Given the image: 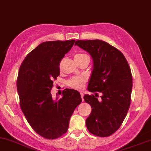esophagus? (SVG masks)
Returning a JSON list of instances; mask_svg holds the SVG:
<instances>
[{"instance_id": "esophagus-1", "label": "esophagus", "mask_w": 151, "mask_h": 151, "mask_svg": "<svg viewBox=\"0 0 151 151\" xmlns=\"http://www.w3.org/2000/svg\"><path fill=\"white\" fill-rule=\"evenodd\" d=\"M81 95L82 99H83V96H84V94H83V92H81Z\"/></svg>"}]
</instances>
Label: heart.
I'll use <instances>...</instances> for the list:
<instances>
[{
  "instance_id": "obj_1",
  "label": "heart",
  "mask_w": 151,
  "mask_h": 151,
  "mask_svg": "<svg viewBox=\"0 0 151 151\" xmlns=\"http://www.w3.org/2000/svg\"><path fill=\"white\" fill-rule=\"evenodd\" d=\"M85 55L83 54H78L75 56V57H81V56ZM85 82V78L83 77H81V76H76V77L72 78L71 79H70L68 82V85H69L70 87L74 89H82L84 87Z\"/></svg>"
}]
</instances>
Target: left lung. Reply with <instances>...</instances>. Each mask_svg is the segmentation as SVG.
I'll return each mask as SVG.
<instances>
[{"mask_svg": "<svg viewBox=\"0 0 151 151\" xmlns=\"http://www.w3.org/2000/svg\"><path fill=\"white\" fill-rule=\"evenodd\" d=\"M87 52L93 60V70L87 90L99 92L101 99L85 94L92 112L86 119L90 133L109 137L119 129L125 118L131 102L132 76L124 56L120 50L101 40H77L75 43Z\"/></svg>", "mask_w": 151, "mask_h": 151, "instance_id": "obj_1", "label": "left lung"}]
</instances>
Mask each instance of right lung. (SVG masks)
I'll return each instance as SVG.
<instances>
[{"instance_id":"obj_1","label":"right lung","mask_w":151,"mask_h":151,"mask_svg":"<svg viewBox=\"0 0 151 151\" xmlns=\"http://www.w3.org/2000/svg\"><path fill=\"white\" fill-rule=\"evenodd\" d=\"M75 42H42L28 54L19 70L20 107L33 129L45 139H57L66 132L70 116L82 102L81 94L73 89H65L60 99H53L50 92L52 81L60 74L59 63Z\"/></svg>"}]
</instances>
